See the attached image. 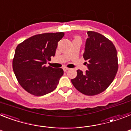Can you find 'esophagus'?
<instances>
[{"label":"esophagus","instance_id":"1","mask_svg":"<svg viewBox=\"0 0 131 131\" xmlns=\"http://www.w3.org/2000/svg\"><path fill=\"white\" fill-rule=\"evenodd\" d=\"M63 70H64V71H67L68 70H69V69L67 67H64Z\"/></svg>","mask_w":131,"mask_h":131}]
</instances>
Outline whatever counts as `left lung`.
<instances>
[{
  "label": "left lung",
  "mask_w": 131,
  "mask_h": 131,
  "mask_svg": "<svg viewBox=\"0 0 131 131\" xmlns=\"http://www.w3.org/2000/svg\"><path fill=\"white\" fill-rule=\"evenodd\" d=\"M83 57L88 70H77V75L71 79L77 90L87 95H95L106 90L113 81L118 71L116 49L103 35L88 31Z\"/></svg>",
  "instance_id": "left-lung-1"
}]
</instances>
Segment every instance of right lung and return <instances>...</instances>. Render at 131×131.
<instances>
[{
    "label": "right lung",
    "instance_id": "obj_1",
    "mask_svg": "<svg viewBox=\"0 0 131 131\" xmlns=\"http://www.w3.org/2000/svg\"><path fill=\"white\" fill-rule=\"evenodd\" d=\"M64 36L63 32L36 35L17 46L13 69L18 82L28 93L41 96L56 88L63 70L46 64L54 56L58 42Z\"/></svg>",
    "mask_w": 131,
    "mask_h": 131
}]
</instances>
